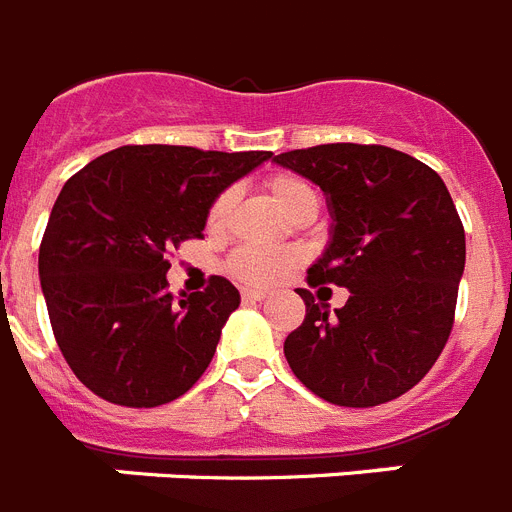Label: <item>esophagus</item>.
<instances>
[{
    "mask_svg": "<svg viewBox=\"0 0 512 512\" xmlns=\"http://www.w3.org/2000/svg\"><path fill=\"white\" fill-rule=\"evenodd\" d=\"M240 295H243V300H264L269 292L259 290V287H243V292H240Z\"/></svg>",
    "mask_w": 512,
    "mask_h": 512,
    "instance_id": "esophagus-1",
    "label": "esophagus"
}]
</instances>
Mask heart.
<instances>
[{"instance_id":"heart-1","label":"heart","mask_w":512,"mask_h":512,"mask_svg":"<svg viewBox=\"0 0 512 512\" xmlns=\"http://www.w3.org/2000/svg\"><path fill=\"white\" fill-rule=\"evenodd\" d=\"M266 194H269L274 207L285 214V217H292L300 207H305L310 202L318 204V196L313 191V186L305 183L303 178L290 176V173H279V176L269 178L266 181ZM230 209H233V191H222L207 212L209 230H220L225 225ZM290 266V253H274L264 251V248H238L230 256V261H227L230 274L235 279H240V282H246V285H272Z\"/></svg>"}]
</instances>
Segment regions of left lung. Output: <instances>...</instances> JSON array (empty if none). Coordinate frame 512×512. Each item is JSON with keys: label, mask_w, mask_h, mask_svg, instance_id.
<instances>
[{"label": "left lung", "mask_w": 512, "mask_h": 512, "mask_svg": "<svg viewBox=\"0 0 512 512\" xmlns=\"http://www.w3.org/2000/svg\"><path fill=\"white\" fill-rule=\"evenodd\" d=\"M274 163L323 191L329 246L308 285L347 287L334 313L310 290L285 339L303 386L339 406H378L417 386L451 336L466 235L443 178L383 144H318Z\"/></svg>", "instance_id": "left-lung-1"}]
</instances>
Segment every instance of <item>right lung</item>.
Listing matches in <instances>:
<instances>
[{"instance_id": "right-lung-1", "label": "right lung", "mask_w": 512, "mask_h": 512, "mask_svg": "<svg viewBox=\"0 0 512 512\" xmlns=\"http://www.w3.org/2000/svg\"><path fill=\"white\" fill-rule=\"evenodd\" d=\"M266 160L272 152L126 144L64 183L38 277L61 355L100 399L168 404L209 368L240 292L212 277L176 305L165 251L202 238L214 199Z\"/></svg>"}]
</instances>
